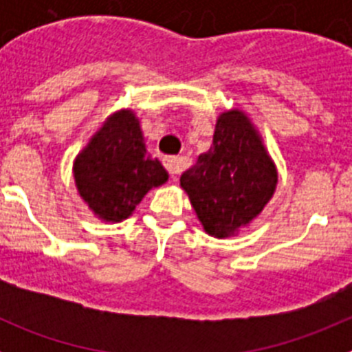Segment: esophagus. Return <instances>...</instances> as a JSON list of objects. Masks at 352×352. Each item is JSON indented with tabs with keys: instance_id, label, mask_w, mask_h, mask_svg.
Listing matches in <instances>:
<instances>
[{
	"instance_id": "1",
	"label": "esophagus",
	"mask_w": 352,
	"mask_h": 352,
	"mask_svg": "<svg viewBox=\"0 0 352 352\" xmlns=\"http://www.w3.org/2000/svg\"><path fill=\"white\" fill-rule=\"evenodd\" d=\"M164 166H166L167 173L170 174V178L176 179V176L183 170V160L178 157H167L166 160H164Z\"/></svg>"
}]
</instances>
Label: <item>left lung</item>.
<instances>
[{
  "instance_id": "8db88e82",
  "label": "left lung",
  "mask_w": 352,
  "mask_h": 352,
  "mask_svg": "<svg viewBox=\"0 0 352 352\" xmlns=\"http://www.w3.org/2000/svg\"><path fill=\"white\" fill-rule=\"evenodd\" d=\"M179 182L208 234L226 238L263 211L276 170L247 116L231 111L217 121L210 151Z\"/></svg>"
}]
</instances>
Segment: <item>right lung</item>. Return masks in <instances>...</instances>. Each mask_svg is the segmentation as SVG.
<instances>
[{"label":"right lung","mask_w":352,"mask_h":352,"mask_svg":"<svg viewBox=\"0 0 352 352\" xmlns=\"http://www.w3.org/2000/svg\"><path fill=\"white\" fill-rule=\"evenodd\" d=\"M74 176L80 197L107 222L126 219L149 188L167 182V170L148 155L139 121L129 111L96 132L77 157Z\"/></svg>","instance_id":"1"}]
</instances>
